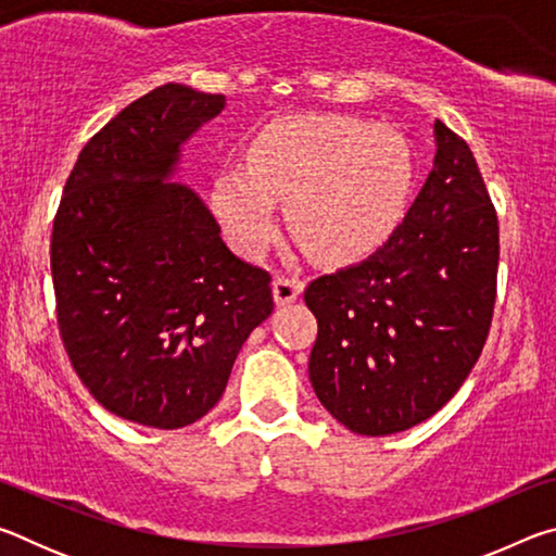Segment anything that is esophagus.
<instances>
[{
  "mask_svg": "<svg viewBox=\"0 0 556 556\" xmlns=\"http://www.w3.org/2000/svg\"><path fill=\"white\" fill-rule=\"evenodd\" d=\"M301 289H304V285H301L299 279H291V277H277L275 281H271V291H275L277 306H287V304H291V301H296Z\"/></svg>",
  "mask_w": 556,
  "mask_h": 556,
  "instance_id": "34e87169",
  "label": "esophagus"
}]
</instances>
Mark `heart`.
Masks as SVG:
<instances>
[{"instance_id":"1","label":"heart","mask_w":556,"mask_h":556,"mask_svg":"<svg viewBox=\"0 0 556 556\" xmlns=\"http://www.w3.org/2000/svg\"><path fill=\"white\" fill-rule=\"evenodd\" d=\"M414 162L400 131L343 115L285 117L260 131L248 162L225 164L213 208L244 257L277 232V201L316 257L348 262L390 238L407 208Z\"/></svg>"}]
</instances>
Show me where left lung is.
<instances>
[{"label":"left lung","mask_w":556,"mask_h":556,"mask_svg":"<svg viewBox=\"0 0 556 556\" xmlns=\"http://www.w3.org/2000/svg\"><path fill=\"white\" fill-rule=\"evenodd\" d=\"M437 156L397 230L304 291L318 321L308 378L355 434L388 437L454 397L495 306L497 215L468 144L434 122Z\"/></svg>","instance_id":"left-lung-1"}]
</instances>
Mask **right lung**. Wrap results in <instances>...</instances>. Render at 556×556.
I'll use <instances>...</instances> for the list:
<instances>
[{"label":"right lung","mask_w":556,"mask_h":556,"mask_svg":"<svg viewBox=\"0 0 556 556\" xmlns=\"http://www.w3.org/2000/svg\"><path fill=\"white\" fill-rule=\"evenodd\" d=\"M225 96L166 83L112 117L75 162L53 220L65 351L102 407L181 429L223 397L275 308L271 277L232 255L201 195L174 181L181 147Z\"/></svg>","instance_id":"obj_1"}]
</instances>
